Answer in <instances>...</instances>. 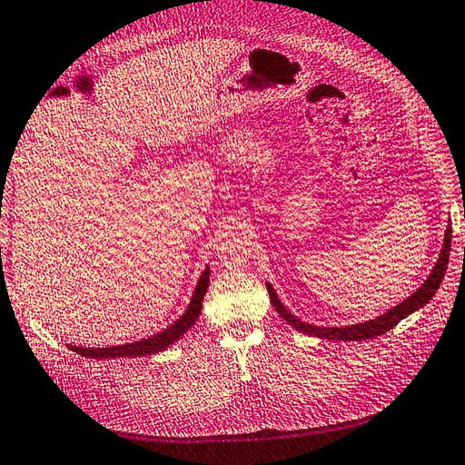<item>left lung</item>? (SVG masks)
Returning <instances> with one entry per match:
<instances>
[{
	"mask_svg": "<svg viewBox=\"0 0 465 465\" xmlns=\"http://www.w3.org/2000/svg\"><path fill=\"white\" fill-rule=\"evenodd\" d=\"M450 243H451V230L448 228L446 237H444V247H441V253L438 257V263L434 265V269H431V273L424 282V285L420 287L416 293H412L408 299H404L401 305H396L394 309L386 311L384 315L376 317L372 321L361 322V325H351V327H315V325H309V322H303L301 319H297L293 312H289L285 309V305H282V301L277 299L272 285H267V291H269V297H272V303H273L275 311L289 322L291 327H295L297 331L305 332V334H312V337L329 339V341H366V339L379 337V334L388 332L392 327H396L404 317H408L410 312H414L416 309L424 307L428 301L434 297V293L441 283V279H444L446 269H448Z\"/></svg>",
	"mask_w": 465,
	"mask_h": 465,
	"instance_id": "obj_1",
	"label": "left lung"
}]
</instances>
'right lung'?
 <instances>
[{
    "label": "right lung",
    "mask_w": 465,
    "mask_h": 465,
    "mask_svg": "<svg viewBox=\"0 0 465 465\" xmlns=\"http://www.w3.org/2000/svg\"><path fill=\"white\" fill-rule=\"evenodd\" d=\"M208 283H210V267L203 269V273L196 285V291H193V297L190 301L186 312H183L174 325L166 327L162 332L154 334V337H148V339L136 341V342H128V344H118V347H109V349H83V347H73V344H69V349L83 354V356H89V359H96V361L99 359L101 361L103 359H121V356L128 359V356H146V354H154V352L164 351L166 347H170L172 342L178 341L182 334L186 332L200 317L202 301L208 291Z\"/></svg>",
    "instance_id": "add662e5"
}]
</instances>
